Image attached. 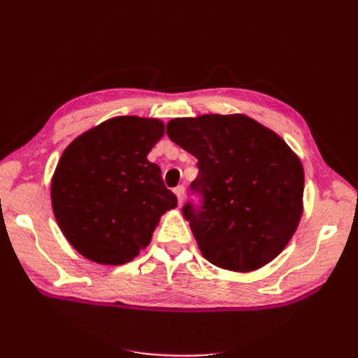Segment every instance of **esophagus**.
<instances>
[{
    "label": "esophagus",
    "mask_w": 358,
    "mask_h": 358,
    "mask_svg": "<svg viewBox=\"0 0 358 358\" xmlns=\"http://www.w3.org/2000/svg\"><path fill=\"white\" fill-rule=\"evenodd\" d=\"M175 196H177V199H178V203L181 205L183 203V201H185V186H177L175 187Z\"/></svg>",
    "instance_id": "esophagus-1"
}]
</instances>
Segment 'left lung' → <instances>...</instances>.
Returning a JSON list of instances; mask_svg holds the SVG:
<instances>
[{"instance_id":"1","label":"left lung","mask_w":358,"mask_h":358,"mask_svg":"<svg viewBox=\"0 0 358 358\" xmlns=\"http://www.w3.org/2000/svg\"><path fill=\"white\" fill-rule=\"evenodd\" d=\"M167 136L197 157L191 189L201 210L183 207L202 256L230 271L257 270L292 238L303 213L305 173L282 138L246 115L173 118Z\"/></svg>"}]
</instances>
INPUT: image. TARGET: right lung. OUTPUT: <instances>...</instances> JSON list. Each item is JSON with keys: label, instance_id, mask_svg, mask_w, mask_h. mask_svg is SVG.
<instances>
[{"label": "right lung", "instance_id": "add662e5", "mask_svg": "<svg viewBox=\"0 0 358 358\" xmlns=\"http://www.w3.org/2000/svg\"><path fill=\"white\" fill-rule=\"evenodd\" d=\"M164 136L157 118L115 117L74 138L52 177V208L74 250L102 265H123L150 245L177 207L161 169L147 159Z\"/></svg>", "mask_w": 358, "mask_h": 358}]
</instances>
